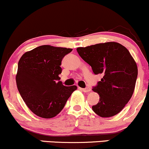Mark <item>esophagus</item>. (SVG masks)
<instances>
[{
    "label": "esophagus",
    "mask_w": 149,
    "mask_h": 149,
    "mask_svg": "<svg viewBox=\"0 0 149 149\" xmlns=\"http://www.w3.org/2000/svg\"><path fill=\"white\" fill-rule=\"evenodd\" d=\"M82 90H83V91L84 92H88L91 91V88H89V87H88V88H83V89H82Z\"/></svg>",
    "instance_id": "1"
}]
</instances>
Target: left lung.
I'll use <instances>...</instances> for the list:
<instances>
[{"instance_id":"1","label":"left lung","mask_w":149,"mask_h":149,"mask_svg":"<svg viewBox=\"0 0 149 149\" xmlns=\"http://www.w3.org/2000/svg\"><path fill=\"white\" fill-rule=\"evenodd\" d=\"M77 52L95 75H103L92 88L100 97L92 110L103 118L118 114L132 96L137 78V66L130 53L116 42L78 47Z\"/></svg>"}]
</instances>
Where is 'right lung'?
Segmentation results:
<instances>
[{
	"label": "right lung",
	"mask_w": 149,
	"mask_h": 149,
	"mask_svg": "<svg viewBox=\"0 0 149 149\" xmlns=\"http://www.w3.org/2000/svg\"><path fill=\"white\" fill-rule=\"evenodd\" d=\"M72 49L41 45L26 52L18 62L16 83L19 92L34 114L51 118L59 113L77 89L64 86L59 75L61 61Z\"/></svg>",
	"instance_id": "add662e5"
}]
</instances>
